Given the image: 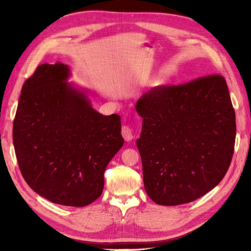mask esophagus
I'll return each mask as SVG.
<instances>
[{
  "instance_id": "esophagus-1",
  "label": "esophagus",
  "mask_w": 251,
  "mask_h": 251,
  "mask_svg": "<svg viewBox=\"0 0 251 251\" xmlns=\"http://www.w3.org/2000/svg\"><path fill=\"white\" fill-rule=\"evenodd\" d=\"M121 135H123V137L126 141H131L133 139V132L131 130V127L127 126H124L123 128H121Z\"/></svg>"
}]
</instances>
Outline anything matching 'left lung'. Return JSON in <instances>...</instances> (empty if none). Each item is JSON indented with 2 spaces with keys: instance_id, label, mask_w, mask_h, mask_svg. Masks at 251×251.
Returning a JSON list of instances; mask_svg holds the SVG:
<instances>
[{
  "instance_id": "8db88e82",
  "label": "left lung",
  "mask_w": 251,
  "mask_h": 251,
  "mask_svg": "<svg viewBox=\"0 0 251 251\" xmlns=\"http://www.w3.org/2000/svg\"><path fill=\"white\" fill-rule=\"evenodd\" d=\"M137 139L150 198L174 206L217 186L229 169L235 114L225 78L214 74L178 86H158L136 103Z\"/></svg>"
}]
</instances>
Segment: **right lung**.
I'll use <instances>...</instances> for the list:
<instances>
[{
    "instance_id": "1",
    "label": "right lung",
    "mask_w": 251,
    "mask_h": 251,
    "mask_svg": "<svg viewBox=\"0 0 251 251\" xmlns=\"http://www.w3.org/2000/svg\"><path fill=\"white\" fill-rule=\"evenodd\" d=\"M69 76L62 63L36 68L23 85L12 138L22 176L36 194L82 207L100 198L105 168L125 140L120 116L96 112Z\"/></svg>"
}]
</instances>
